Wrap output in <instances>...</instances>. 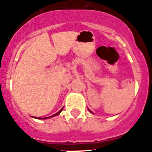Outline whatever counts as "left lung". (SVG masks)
<instances>
[{
    "mask_svg": "<svg viewBox=\"0 0 152 152\" xmlns=\"http://www.w3.org/2000/svg\"><path fill=\"white\" fill-rule=\"evenodd\" d=\"M89 111H90V112H91V113H93V112H92V111H91V110H89Z\"/></svg>",
    "mask_w": 152,
    "mask_h": 152,
    "instance_id": "left-lung-1",
    "label": "left lung"
}]
</instances>
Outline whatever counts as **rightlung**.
<instances>
[{"mask_svg": "<svg viewBox=\"0 0 152 152\" xmlns=\"http://www.w3.org/2000/svg\"><path fill=\"white\" fill-rule=\"evenodd\" d=\"M62 109H63V107L62 108V109L60 110H59V111L58 112H57L56 113H55V114H53V115L52 116H50V117H35V118H37V119H41V120H42V119H47V118H50V117H54V116H56V115H58V114H59V113H61V112H62Z\"/></svg>", "mask_w": 152, "mask_h": 152, "instance_id": "add662e5", "label": "right lung"}]
</instances>
